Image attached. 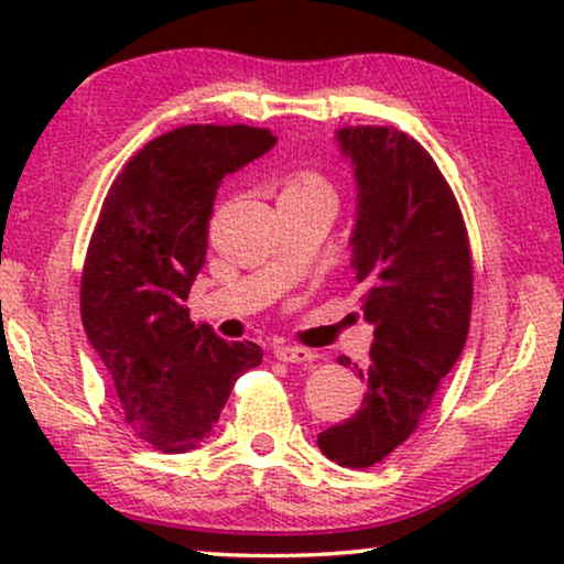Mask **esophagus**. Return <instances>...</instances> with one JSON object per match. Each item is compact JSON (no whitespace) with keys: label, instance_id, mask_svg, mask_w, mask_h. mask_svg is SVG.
Listing matches in <instances>:
<instances>
[{"label":"esophagus","instance_id":"obj_1","mask_svg":"<svg viewBox=\"0 0 564 564\" xmlns=\"http://www.w3.org/2000/svg\"><path fill=\"white\" fill-rule=\"evenodd\" d=\"M274 357L280 361H290V365H305V361L315 359V354L311 349H303V346H276Z\"/></svg>","mask_w":564,"mask_h":564}]
</instances>
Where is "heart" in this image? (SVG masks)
<instances>
[{"label": "heart", "instance_id": "1", "mask_svg": "<svg viewBox=\"0 0 564 564\" xmlns=\"http://www.w3.org/2000/svg\"><path fill=\"white\" fill-rule=\"evenodd\" d=\"M282 195H326L334 199V189H330V184L323 180L321 174L297 172L292 174V180L288 182V187H284Z\"/></svg>", "mask_w": 564, "mask_h": 564}]
</instances>
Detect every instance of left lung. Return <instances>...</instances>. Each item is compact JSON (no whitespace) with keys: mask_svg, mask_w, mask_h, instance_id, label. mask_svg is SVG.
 <instances>
[{"mask_svg":"<svg viewBox=\"0 0 564 564\" xmlns=\"http://www.w3.org/2000/svg\"><path fill=\"white\" fill-rule=\"evenodd\" d=\"M336 141L357 180L351 267L375 341L367 365H354L365 403L318 434V446L341 467L365 469L413 434L457 365L473 313V259L457 199L421 143L382 126L341 128Z\"/></svg>","mask_w":564,"mask_h":564,"instance_id":"8db88e82","label":"left lung"}]
</instances>
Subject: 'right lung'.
<instances>
[{"mask_svg": "<svg viewBox=\"0 0 564 564\" xmlns=\"http://www.w3.org/2000/svg\"><path fill=\"white\" fill-rule=\"evenodd\" d=\"M274 143L264 128H176L145 143L105 197L84 261L82 323L122 419L153 449H197L238 377L264 357L195 326L184 300L205 264L220 182Z\"/></svg>", "mask_w": 564, "mask_h": 564, "instance_id": "add662e5", "label": "right lung"}]
</instances>
